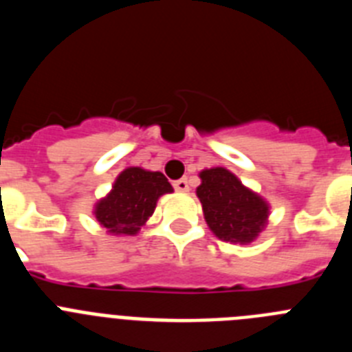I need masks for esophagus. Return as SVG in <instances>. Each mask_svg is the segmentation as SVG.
Here are the masks:
<instances>
[{
    "instance_id": "1",
    "label": "esophagus",
    "mask_w": 352,
    "mask_h": 352,
    "mask_svg": "<svg viewBox=\"0 0 352 352\" xmlns=\"http://www.w3.org/2000/svg\"><path fill=\"white\" fill-rule=\"evenodd\" d=\"M174 188L178 192H188L190 190V186H188V182H186V178H182L178 179V182H174Z\"/></svg>"
}]
</instances>
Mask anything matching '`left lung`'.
Masks as SVG:
<instances>
[{"instance_id":"8db88e82","label":"left lung","mask_w":352,"mask_h":352,"mask_svg":"<svg viewBox=\"0 0 352 352\" xmlns=\"http://www.w3.org/2000/svg\"><path fill=\"white\" fill-rule=\"evenodd\" d=\"M199 178L197 197L213 234L231 243H252L268 223L270 204L223 167L201 170Z\"/></svg>"}]
</instances>
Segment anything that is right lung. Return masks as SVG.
<instances>
[{"label":"right lung","instance_id":"right-lung-1","mask_svg":"<svg viewBox=\"0 0 352 352\" xmlns=\"http://www.w3.org/2000/svg\"><path fill=\"white\" fill-rule=\"evenodd\" d=\"M173 186L158 170L129 167L116 178L113 190L95 204V219L109 234L133 236L153 214L160 195Z\"/></svg>","mask_w":352,"mask_h":352}]
</instances>
